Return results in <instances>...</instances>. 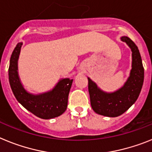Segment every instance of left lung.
Returning a JSON list of instances; mask_svg holds the SVG:
<instances>
[{"instance_id": "1", "label": "left lung", "mask_w": 152, "mask_h": 152, "mask_svg": "<svg viewBox=\"0 0 152 152\" xmlns=\"http://www.w3.org/2000/svg\"><path fill=\"white\" fill-rule=\"evenodd\" d=\"M120 39L132 51V68L124 84L116 91L107 92L88 77L92 109L96 113L108 117H116L128 110L139 97L144 81V68L138 47L127 36Z\"/></svg>"}]
</instances>
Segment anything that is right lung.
<instances>
[{
    "instance_id": "add662e5",
    "label": "right lung",
    "mask_w": 152,
    "mask_h": 152,
    "mask_svg": "<svg viewBox=\"0 0 152 152\" xmlns=\"http://www.w3.org/2000/svg\"><path fill=\"white\" fill-rule=\"evenodd\" d=\"M23 42L17 43L10 60L8 70L10 88L17 101L28 111L43 119L61 116L66 110L70 90L73 79L61 78L52 90L33 94L23 85L18 72V59Z\"/></svg>"
}]
</instances>
